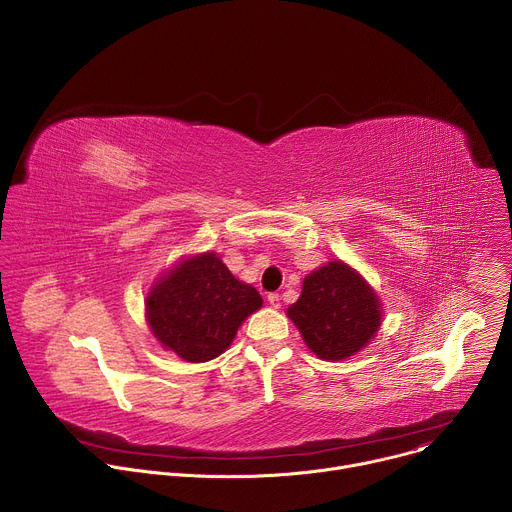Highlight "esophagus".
<instances>
[{"mask_svg": "<svg viewBox=\"0 0 512 512\" xmlns=\"http://www.w3.org/2000/svg\"><path fill=\"white\" fill-rule=\"evenodd\" d=\"M267 302H269V306H271V308H279V304H281V296H279V294H269V296H267Z\"/></svg>", "mask_w": 512, "mask_h": 512, "instance_id": "obj_1", "label": "esophagus"}]
</instances>
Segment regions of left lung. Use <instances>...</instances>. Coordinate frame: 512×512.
I'll return each instance as SVG.
<instances>
[{
    "instance_id": "8db88e82",
    "label": "left lung",
    "mask_w": 512,
    "mask_h": 512,
    "mask_svg": "<svg viewBox=\"0 0 512 512\" xmlns=\"http://www.w3.org/2000/svg\"><path fill=\"white\" fill-rule=\"evenodd\" d=\"M306 344L322 360L358 352L381 326L375 291L342 261H332L304 279L302 296L287 308Z\"/></svg>"
}]
</instances>
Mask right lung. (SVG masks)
Segmentation results:
<instances>
[{
    "label": "right lung",
    "mask_w": 512,
    "mask_h": 512,
    "mask_svg": "<svg viewBox=\"0 0 512 512\" xmlns=\"http://www.w3.org/2000/svg\"><path fill=\"white\" fill-rule=\"evenodd\" d=\"M263 304L253 285L233 277L214 253L192 257L166 275L148 298L154 336L188 362L229 348L241 322Z\"/></svg>",
    "instance_id": "right-lung-1"
}]
</instances>
